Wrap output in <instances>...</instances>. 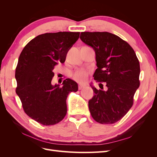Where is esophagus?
Masks as SVG:
<instances>
[{"instance_id":"esophagus-1","label":"esophagus","mask_w":157,"mask_h":157,"mask_svg":"<svg viewBox=\"0 0 157 157\" xmlns=\"http://www.w3.org/2000/svg\"><path fill=\"white\" fill-rule=\"evenodd\" d=\"M85 87V85L84 84H79L78 85V90H82Z\"/></svg>"}]
</instances>
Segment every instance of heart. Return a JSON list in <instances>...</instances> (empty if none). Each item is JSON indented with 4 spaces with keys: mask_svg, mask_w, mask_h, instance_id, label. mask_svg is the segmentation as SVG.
I'll return each mask as SVG.
<instances>
[{
    "mask_svg": "<svg viewBox=\"0 0 157 157\" xmlns=\"http://www.w3.org/2000/svg\"><path fill=\"white\" fill-rule=\"evenodd\" d=\"M88 73L83 69H78L73 74V78L77 81L82 82L86 81L88 78Z\"/></svg>",
    "mask_w": 157,
    "mask_h": 157,
    "instance_id": "b5f03b06",
    "label": "heart"
}]
</instances>
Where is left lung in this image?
Segmentation results:
<instances>
[{
    "instance_id": "1",
    "label": "left lung",
    "mask_w": 157,
    "mask_h": 157,
    "mask_svg": "<svg viewBox=\"0 0 157 157\" xmlns=\"http://www.w3.org/2000/svg\"><path fill=\"white\" fill-rule=\"evenodd\" d=\"M80 39L96 53L98 69L93 77L101 90L90 84L94 96L88 101L92 117L101 124L120 121L133 105L140 86V66L134 50L119 36L108 32H82ZM102 88H101V86Z\"/></svg>"
}]
</instances>
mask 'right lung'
I'll use <instances>...</instances> for the list:
<instances>
[{
    "instance_id": "obj_1",
    "label": "right lung",
    "mask_w": 157,
    "mask_h": 157,
    "mask_svg": "<svg viewBox=\"0 0 157 157\" xmlns=\"http://www.w3.org/2000/svg\"><path fill=\"white\" fill-rule=\"evenodd\" d=\"M80 35L79 32H58L38 35L24 47L16 69V94L25 113L37 122L54 125L67 113L68 94L78 90V84L67 78L62 86L52 85L53 69L65 62L69 49Z\"/></svg>"
}]
</instances>
